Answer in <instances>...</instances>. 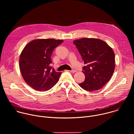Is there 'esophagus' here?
Returning a JSON list of instances; mask_svg holds the SVG:
<instances>
[{
    "instance_id": "1",
    "label": "esophagus",
    "mask_w": 134,
    "mask_h": 134,
    "mask_svg": "<svg viewBox=\"0 0 134 134\" xmlns=\"http://www.w3.org/2000/svg\"><path fill=\"white\" fill-rule=\"evenodd\" d=\"M68 71H69V72H71V73H74V72H75V71H76V70H67Z\"/></svg>"
}]
</instances>
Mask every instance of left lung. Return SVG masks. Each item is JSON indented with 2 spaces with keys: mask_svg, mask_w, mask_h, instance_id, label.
<instances>
[{
  "mask_svg": "<svg viewBox=\"0 0 134 134\" xmlns=\"http://www.w3.org/2000/svg\"><path fill=\"white\" fill-rule=\"evenodd\" d=\"M73 43L86 65L83 67L85 81L79 85L87 91L102 88L114 72L115 55L112 49L104 41L94 38H82Z\"/></svg>",
  "mask_w": 134,
  "mask_h": 134,
  "instance_id": "left-lung-1",
  "label": "left lung"
}]
</instances>
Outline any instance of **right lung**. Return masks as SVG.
<instances>
[{"instance_id":"1","label":"right lung","mask_w":134,"mask_h":134,"mask_svg":"<svg viewBox=\"0 0 134 134\" xmlns=\"http://www.w3.org/2000/svg\"><path fill=\"white\" fill-rule=\"evenodd\" d=\"M63 40L53 39H36L29 42L20 58V68L25 82L39 91L51 89L59 81L62 72L52 67L51 56L55 48Z\"/></svg>"}]
</instances>
